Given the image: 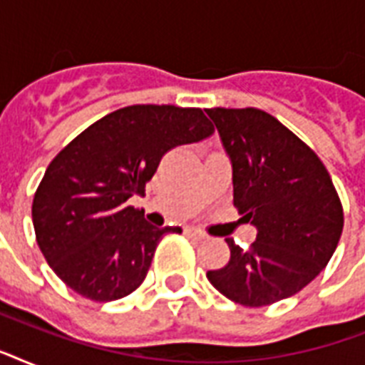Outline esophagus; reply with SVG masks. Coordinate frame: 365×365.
<instances>
[{
	"mask_svg": "<svg viewBox=\"0 0 365 365\" xmlns=\"http://www.w3.org/2000/svg\"><path fill=\"white\" fill-rule=\"evenodd\" d=\"M185 233H187L189 237L197 239V240H205L206 239V235L202 233V231H199V229H185Z\"/></svg>",
	"mask_w": 365,
	"mask_h": 365,
	"instance_id": "obj_1",
	"label": "esophagus"
}]
</instances>
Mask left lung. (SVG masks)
I'll list each match as a JSON object with an SVG mask.
<instances>
[{
	"mask_svg": "<svg viewBox=\"0 0 365 365\" xmlns=\"http://www.w3.org/2000/svg\"><path fill=\"white\" fill-rule=\"evenodd\" d=\"M206 113L233 163L235 206L257 229L250 250L227 239V265L206 277L239 305H272L328 265L343 233V205L318 155L267 111Z\"/></svg>",
	"mask_w": 365,
	"mask_h": 365,
	"instance_id": "obj_1",
	"label": "left lung"
}]
</instances>
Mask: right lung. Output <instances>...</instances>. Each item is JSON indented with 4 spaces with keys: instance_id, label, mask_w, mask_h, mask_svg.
<instances>
[{
    "instance_id": "1",
    "label": "right lung",
    "mask_w": 365,
    "mask_h": 365,
    "mask_svg": "<svg viewBox=\"0 0 365 365\" xmlns=\"http://www.w3.org/2000/svg\"><path fill=\"white\" fill-rule=\"evenodd\" d=\"M212 132L200 108L126 106L93 123L51 160L31 220L41 254L68 288L106 303L143 282L163 235L182 229L155 227L126 200L143 195L165 153Z\"/></svg>"
}]
</instances>
